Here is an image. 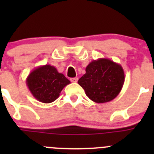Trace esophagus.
I'll list each match as a JSON object with an SVG mask.
<instances>
[{
  "label": "esophagus",
  "instance_id": "esophagus-1",
  "mask_svg": "<svg viewBox=\"0 0 154 154\" xmlns=\"http://www.w3.org/2000/svg\"><path fill=\"white\" fill-rule=\"evenodd\" d=\"M70 80H71V82H72V83H77V80H78V78H77V77H74V78L70 79Z\"/></svg>",
  "mask_w": 154,
  "mask_h": 154
}]
</instances>
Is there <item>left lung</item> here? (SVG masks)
Wrapping results in <instances>:
<instances>
[{"instance_id": "obj_1", "label": "left lung", "mask_w": 154, "mask_h": 154, "mask_svg": "<svg viewBox=\"0 0 154 154\" xmlns=\"http://www.w3.org/2000/svg\"><path fill=\"white\" fill-rule=\"evenodd\" d=\"M125 71L120 64L106 58L93 60L86 68V74L78 84L89 99L95 103H106L116 98L125 83Z\"/></svg>"}]
</instances>
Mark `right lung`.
I'll return each mask as SVG.
<instances>
[{
  "mask_svg": "<svg viewBox=\"0 0 154 154\" xmlns=\"http://www.w3.org/2000/svg\"><path fill=\"white\" fill-rule=\"evenodd\" d=\"M27 86L34 97L45 103L57 100L65 86L71 82L51 65L38 66L32 70L26 80Z\"/></svg>",
  "mask_w": 154,
  "mask_h": 154,
  "instance_id": "obj_1",
  "label": "right lung"
}]
</instances>
